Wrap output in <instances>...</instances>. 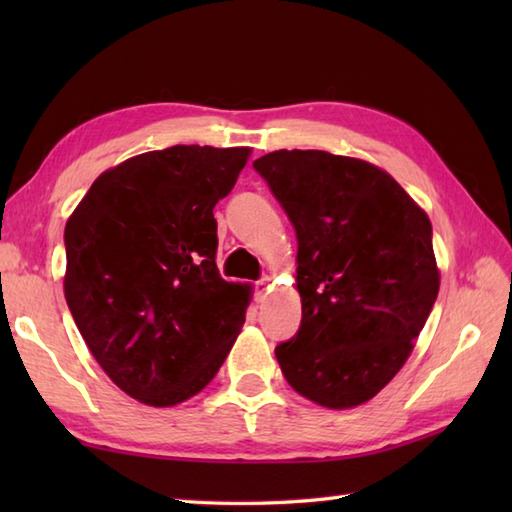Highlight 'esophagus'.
Wrapping results in <instances>:
<instances>
[{
	"label": "esophagus",
	"instance_id": "obj_1",
	"mask_svg": "<svg viewBox=\"0 0 512 512\" xmlns=\"http://www.w3.org/2000/svg\"><path fill=\"white\" fill-rule=\"evenodd\" d=\"M253 288H255V299H257V301H264L266 295H268V290H270V279L266 277V279L255 281Z\"/></svg>",
	"mask_w": 512,
	"mask_h": 512
}]
</instances>
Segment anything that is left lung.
I'll use <instances>...</instances> for the list:
<instances>
[{
	"mask_svg": "<svg viewBox=\"0 0 512 512\" xmlns=\"http://www.w3.org/2000/svg\"><path fill=\"white\" fill-rule=\"evenodd\" d=\"M297 233L301 325L275 347L290 387L328 409L374 398L440 288L427 213L387 171L319 149L253 162Z\"/></svg>",
	"mask_w": 512,
	"mask_h": 512,
	"instance_id": "left-lung-1",
	"label": "left lung"
}]
</instances>
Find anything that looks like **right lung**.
<instances>
[{"instance_id": "obj_1", "label": "right lung", "mask_w": 512, "mask_h": 512, "mask_svg": "<svg viewBox=\"0 0 512 512\" xmlns=\"http://www.w3.org/2000/svg\"><path fill=\"white\" fill-rule=\"evenodd\" d=\"M248 147L173 145L101 173L65 224V301L114 383L171 407L211 383L242 330L248 290L215 264L213 206Z\"/></svg>"}]
</instances>
